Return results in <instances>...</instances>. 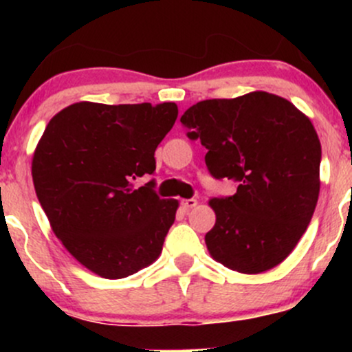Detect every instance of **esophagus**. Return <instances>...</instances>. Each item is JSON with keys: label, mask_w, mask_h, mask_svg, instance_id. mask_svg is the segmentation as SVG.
I'll return each instance as SVG.
<instances>
[{"label": "esophagus", "mask_w": 352, "mask_h": 352, "mask_svg": "<svg viewBox=\"0 0 352 352\" xmlns=\"http://www.w3.org/2000/svg\"><path fill=\"white\" fill-rule=\"evenodd\" d=\"M197 205H199V201H197L195 199H184V200H182V208H184L185 212H188V210L195 208Z\"/></svg>", "instance_id": "1"}]
</instances>
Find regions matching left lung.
Wrapping results in <instances>:
<instances>
[{"label":"left lung","instance_id":"1","mask_svg":"<svg viewBox=\"0 0 352 352\" xmlns=\"http://www.w3.org/2000/svg\"><path fill=\"white\" fill-rule=\"evenodd\" d=\"M190 140L207 147L215 179L238 185L228 199H210L215 227L205 235L213 260L243 274L285 261L316 208L321 142L309 117L265 91L200 100L180 117Z\"/></svg>","mask_w":352,"mask_h":352}]
</instances>
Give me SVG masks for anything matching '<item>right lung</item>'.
<instances>
[{"label": "right lung", "instance_id": "right-lung-1", "mask_svg": "<svg viewBox=\"0 0 352 352\" xmlns=\"http://www.w3.org/2000/svg\"><path fill=\"white\" fill-rule=\"evenodd\" d=\"M177 116L175 102L82 100L52 117L36 145L31 173L52 232L100 278L131 276L162 253L179 200L132 180L155 170L153 153Z\"/></svg>", "mask_w": 352, "mask_h": 352}]
</instances>
